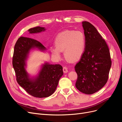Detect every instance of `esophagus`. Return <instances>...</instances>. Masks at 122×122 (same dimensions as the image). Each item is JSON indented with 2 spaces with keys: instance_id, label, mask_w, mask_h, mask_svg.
<instances>
[{
  "instance_id": "34e87169",
  "label": "esophagus",
  "mask_w": 122,
  "mask_h": 122,
  "mask_svg": "<svg viewBox=\"0 0 122 122\" xmlns=\"http://www.w3.org/2000/svg\"><path fill=\"white\" fill-rule=\"evenodd\" d=\"M63 72L64 73H68V69L66 67H64L63 68Z\"/></svg>"
}]
</instances>
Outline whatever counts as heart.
<instances>
[{"mask_svg": "<svg viewBox=\"0 0 122 122\" xmlns=\"http://www.w3.org/2000/svg\"><path fill=\"white\" fill-rule=\"evenodd\" d=\"M54 44L56 47L51 48L50 52L55 59H59L63 52L66 60L74 62L80 59L85 52L86 37L81 31L64 30L56 36Z\"/></svg>", "mask_w": 122, "mask_h": 122, "instance_id": "obj_1", "label": "heart"}]
</instances>
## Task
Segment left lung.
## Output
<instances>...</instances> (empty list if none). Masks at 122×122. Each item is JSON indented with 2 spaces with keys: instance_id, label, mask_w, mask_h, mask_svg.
Listing matches in <instances>:
<instances>
[{
  "instance_id": "obj_1",
  "label": "left lung",
  "mask_w": 122,
  "mask_h": 122,
  "mask_svg": "<svg viewBox=\"0 0 122 122\" xmlns=\"http://www.w3.org/2000/svg\"><path fill=\"white\" fill-rule=\"evenodd\" d=\"M86 40L85 52L75 70L78 75L76 87L81 92L92 94L103 87L107 81L111 66L107 45L93 25L82 22Z\"/></svg>"
}]
</instances>
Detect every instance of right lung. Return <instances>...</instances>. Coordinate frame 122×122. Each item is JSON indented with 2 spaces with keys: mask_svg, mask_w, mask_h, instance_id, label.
Segmentation results:
<instances>
[{
  "mask_svg": "<svg viewBox=\"0 0 122 122\" xmlns=\"http://www.w3.org/2000/svg\"><path fill=\"white\" fill-rule=\"evenodd\" d=\"M44 27H36L28 30L30 34L44 31ZM46 50L43 45L33 38L20 37L15 46L12 64L18 84L29 94L38 98L47 97L55 91L60 78L63 75V68L59 64H50L45 62L36 76H31L27 71V61L30 51Z\"/></svg>",
  "mask_w": 122,
  "mask_h": 122,
  "instance_id": "obj_1",
  "label": "right lung"
}]
</instances>
